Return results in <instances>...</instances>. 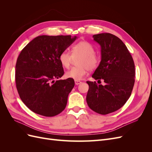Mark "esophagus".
<instances>
[{
  "label": "esophagus",
  "mask_w": 152,
  "mask_h": 152,
  "mask_svg": "<svg viewBox=\"0 0 152 152\" xmlns=\"http://www.w3.org/2000/svg\"><path fill=\"white\" fill-rule=\"evenodd\" d=\"M81 83H82L81 81L75 80V85H79V84H80Z\"/></svg>",
  "instance_id": "1"
}]
</instances>
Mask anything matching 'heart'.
<instances>
[{"label":"heart","mask_w":152,"mask_h":152,"mask_svg":"<svg viewBox=\"0 0 152 152\" xmlns=\"http://www.w3.org/2000/svg\"><path fill=\"white\" fill-rule=\"evenodd\" d=\"M95 49L93 45L87 41L75 44L72 48V55H80L82 58L78 62L79 66L73 67L65 73V76L68 79L79 80L82 79L87 70H93L97 68L99 64V59L94 54ZM72 56L67 50L61 52L59 56V61L63 67L68 68L70 65Z\"/></svg>","instance_id":"obj_1"}]
</instances>
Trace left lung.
<instances>
[{"instance_id":"8db88e82","label":"left lung","mask_w":152,"mask_h":152,"mask_svg":"<svg viewBox=\"0 0 152 152\" xmlns=\"http://www.w3.org/2000/svg\"><path fill=\"white\" fill-rule=\"evenodd\" d=\"M101 47L102 59L92 77L104 86L87 81V103L94 112L107 115L120 109L129 98L134 84L135 66L126 45L109 33L94 35Z\"/></svg>"}]
</instances>
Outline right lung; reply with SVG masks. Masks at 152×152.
Masks as SVG:
<instances>
[{"label":"right lung","mask_w":152,"mask_h":152,"mask_svg":"<svg viewBox=\"0 0 152 152\" xmlns=\"http://www.w3.org/2000/svg\"><path fill=\"white\" fill-rule=\"evenodd\" d=\"M77 39L40 35L21 51L15 68L16 88L22 102L32 112L53 117L65 108L75 82L72 79L55 81L64 74L59 56Z\"/></svg>","instance_id":"right-lung-1"}]
</instances>
